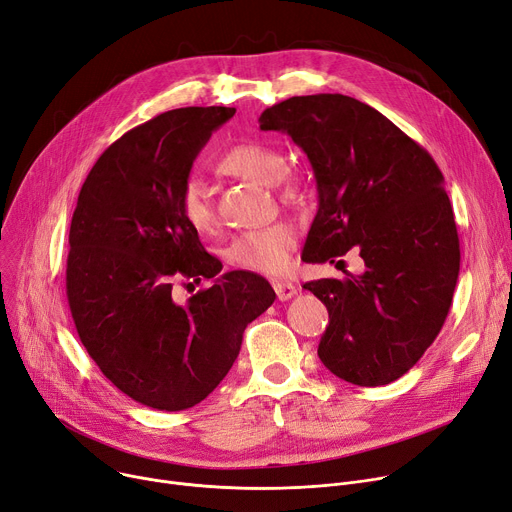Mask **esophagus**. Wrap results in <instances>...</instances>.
<instances>
[{"label":"esophagus","mask_w":512,"mask_h":512,"mask_svg":"<svg viewBox=\"0 0 512 512\" xmlns=\"http://www.w3.org/2000/svg\"><path fill=\"white\" fill-rule=\"evenodd\" d=\"M273 289H275V293H277V297L281 299V302H287V299H291V297L297 293V287H295V285H291V283H281V281L273 283Z\"/></svg>","instance_id":"esophagus-1"}]
</instances>
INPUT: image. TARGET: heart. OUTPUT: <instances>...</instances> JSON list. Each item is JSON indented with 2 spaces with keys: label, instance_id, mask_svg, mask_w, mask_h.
I'll return each mask as SVG.
<instances>
[{
  "label": "heart",
  "instance_id": "1",
  "mask_svg": "<svg viewBox=\"0 0 512 512\" xmlns=\"http://www.w3.org/2000/svg\"><path fill=\"white\" fill-rule=\"evenodd\" d=\"M217 169L227 175H235L250 182L273 186L285 175L287 159L279 150L260 142H242L227 148L217 161ZM291 184L285 182V192H291ZM179 213L184 221L204 233L215 225V210L208 202L204 186L198 179H188L179 190ZM295 246V229L277 221L260 229L239 233L229 246V260L235 266L264 275H279L291 262V250Z\"/></svg>",
  "mask_w": 512,
  "mask_h": 512
}]
</instances>
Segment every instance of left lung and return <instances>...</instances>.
Wrapping results in <instances>:
<instances>
[{
  "label": "left lung",
  "instance_id": "1",
  "mask_svg": "<svg viewBox=\"0 0 512 512\" xmlns=\"http://www.w3.org/2000/svg\"><path fill=\"white\" fill-rule=\"evenodd\" d=\"M258 122L287 132L316 175L318 213L302 258L335 262L357 248L366 262L359 277L345 270V279L304 285L328 310L320 362L357 386L401 378L438 337L459 277L442 171L424 146L353 97H291Z\"/></svg>",
  "mask_w": 512,
  "mask_h": 512
}]
</instances>
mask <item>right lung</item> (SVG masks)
Masks as SVG:
<instances>
[{
    "label": "right lung",
    "mask_w": 512,
    "mask_h": 512,
    "mask_svg": "<svg viewBox=\"0 0 512 512\" xmlns=\"http://www.w3.org/2000/svg\"><path fill=\"white\" fill-rule=\"evenodd\" d=\"M233 113L182 107L126 132L86 175L70 225L66 293L78 337L124 395L159 411L213 393L246 326L277 297L248 270L225 273L186 304L173 295L175 283L223 268L177 200L200 148Z\"/></svg>",
    "instance_id": "right-lung-1"
}]
</instances>
